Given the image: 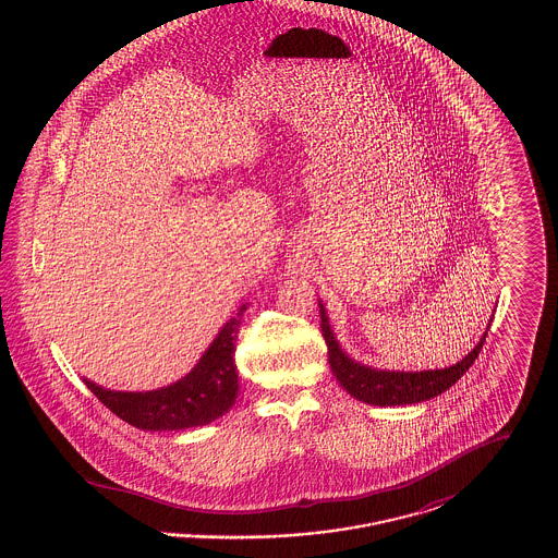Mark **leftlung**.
Instances as JSON below:
<instances>
[{
    "instance_id": "1",
    "label": "left lung",
    "mask_w": 558,
    "mask_h": 558,
    "mask_svg": "<svg viewBox=\"0 0 558 558\" xmlns=\"http://www.w3.org/2000/svg\"><path fill=\"white\" fill-rule=\"evenodd\" d=\"M319 305L322 316V335L328 345V364L332 374L337 376L339 385L345 389L351 398L360 399L372 405H405V403H418L426 399L437 398L444 391H448L451 385L473 366L477 360L478 351L485 343V335L478 341L477 347L458 364L444 371L425 372H389L376 371L353 362L343 349L337 343L330 324L326 318L324 305Z\"/></svg>"
}]
</instances>
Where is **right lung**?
Here are the masks:
<instances>
[{"label":"right lung","mask_w":558,"mask_h":558,"mask_svg":"<svg viewBox=\"0 0 558 558\" xmlns=\"http://www.w3.org/2000/svg\"><path fill=\"white\" fill-rule=\"evenodd\" d=\"M244 310L246 305L240 307L236 318L226 322L192 372L169 387L146 393H128L108 391L87 378H83V383L112 414L137 428L180 430L209 425L223 416L239 396L234 351Z\"/></svg>","instance_id":"obj_1"}]
</instances>
